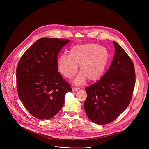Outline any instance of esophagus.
Instances as JSON below:
<instances>
[{
    "instance_id": "34e87169",
    "label": "esophagus",
    "mask_w": 149,
    "mask_h": 149,
    "mask_svg": "<svg viewBox=\"0 0 149 149\" xmlns=\"http://www.w3.org/2000/svg\"><path fill=\"white\" fill-rule=\"evenodd\" d=\"M79 90V87H72V91H77L78 90Z\"/></svg>"
}]
</instances>
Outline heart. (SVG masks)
<instances>
[{
  "mask_svg": "<svg viewBox=\"0 0 149 149\" xmlns=\"http://www.w3.org/2000/svg\"><path fill=\"white\" fill-rule=\"evenodd\" d=\"M110 60V54L105 47L95 44H87L73 47L70 54L61 55L58 59V67L61 74L71 79L80 65L81 72L75 79L80 84L86 78L90 81L99 79L104 74Z\"/></svg>",
  "mask_w": 149,
  "mask_h": 149,
  "instance_id": "heart-1",
  "label": "heart"
}]
</instances>
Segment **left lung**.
<instances>
[{"label": "left lung", "mask_w": 149, "mask_h": 149, "mask_svg": "<svg viewBox=\"0 0 149 149\" xmlns=\"http://www.w3.org/2000/svg\"><path fill=\"white\" fill-rule=\"evenodd\" d=\"M115 54L111 65L101 78L85 88L87 97L84 109L89 119L97 124L115 120L128 107L136 82L132 60L113 41Z\"/></svg>", "instance_id": "left-lung-1"}]
</instances>
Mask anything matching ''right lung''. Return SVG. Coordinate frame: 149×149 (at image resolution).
I'll return each mask as SVG.
<instances>
[{"label": "right lung", "instance_id": "add662e5", "mask_svg": "<svg viewBox=\"0 0 149 149\" xmlns=\"http://www.w3.org/2000/svg\"><path fill=\"white\" fill-rule=\"evenodd\" d=\"M70 42L67 39L42 38L28 48L16 68L18 96L36 118L48 120L61 109L70 85L58 71V56Z\"/></svg>", "mask_w": 149, "mask_h": 149}]
</instances>
